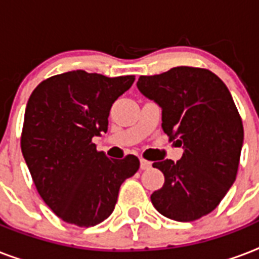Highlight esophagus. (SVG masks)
<instances>
[{"label":"esophagus","instance_id":"obj_1","mask_svg":"<svg viewBox=\"0 0 259 259\" xmlns=\"http://www.w3.org/2000/svg\"><path fill=\"white\" fill-rule=\"evenodd\" d=\"M140 166H141V169H149L150 166H152V162L148 161V160H145V158H141L140 160Z\"/></svg>","mask_w":259,"mask_h":259}]
</instances>
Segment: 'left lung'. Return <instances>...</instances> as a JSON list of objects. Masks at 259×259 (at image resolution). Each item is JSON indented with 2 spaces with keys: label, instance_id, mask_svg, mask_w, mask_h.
I'll return each instance as SVG.
<instances>
[{
  "label": "left lung",
  "instance_id": "left-lung-1",
  "mask_svg": "<svg viewBox=\"0 0 259 259\" xmlns=\"http://www.w3.org/2000/svg\"><path fill=\"white\" fill-rule=\"evenodd\" d=\"M137 87L158 103L162 130L184 148L179 161L153 162L165 183L152 193V204L173 221L200 219L217 208L237 177L243 125L233 97L219 76L197 67L140 76Z\"/></svg>",
  "mask_w": 259,
  "mask_h": 259
}]
</instances>
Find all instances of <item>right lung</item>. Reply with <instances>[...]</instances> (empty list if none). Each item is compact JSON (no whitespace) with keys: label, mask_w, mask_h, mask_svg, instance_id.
I'll use <instances>...</instances> for the list:
<instances>
[{"label":"right lung","mask_w":259,"mask_h":259,"mask_svg":"<svg viewBox=\"0 0 259 259\" xmlns=\"http://www.w3.org/2000/svg\"><path fill=\"white\" fill-rule=\"evenodd\" d=\"M134 79L76 70L42 80L30 94L22 156L38 195L66 223L91 227L107 219L121 184L140 168L133 154L114 160L93 142L107 132L111 106Z\"/></svg>","instance_id":"obj_1"}]
</instances>
